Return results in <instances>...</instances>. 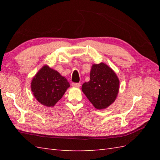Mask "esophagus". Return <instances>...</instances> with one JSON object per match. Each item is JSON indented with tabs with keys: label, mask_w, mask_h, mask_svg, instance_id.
<instances>
[{
	"label": "esophagus",
	"mask_w": 160,
	"mask_h": 160,
	"mask_svg": "<svg viewBox=\"0 0 160 160\" xmlns=\"http://www.w3.org/2000/svg\"><path fill=\"white\" fill-rule=\"evenodd\" d=\"M72 86L73 87H77V88H79L80 87V83H76V82H73L72 83Z\"/></svg>",
	"instance_id": "obj_1"
}]
</instances>
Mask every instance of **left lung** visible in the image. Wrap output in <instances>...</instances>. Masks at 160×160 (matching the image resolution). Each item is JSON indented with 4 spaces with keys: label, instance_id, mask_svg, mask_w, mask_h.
<instances>
[{
    "label": "left lung",
    "instance_id": "left-lung-1",
    "mask_svg": "<svg viewBox=\"0 0 160 160\" xmlns=\"http://www.w3.org/2000/svg\"><path fill=\"white\" fill-rule=\"evenodd\" d=\"M120 81L113 70L103 62L94 64L90 71V80L84 82L82 91L93 107L103 109L114 102L118 96Z\"/></svg>",
    "mask_w": 160,
    "mask_h": 160
}]
</instances>
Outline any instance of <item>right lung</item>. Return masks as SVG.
<instances>
[{
  "mask_svg": "<svg viewBox=\"0 0 160 160\" xmlns=\"http://www.w3.org/2000/svg\"><path fill=\"white\" fill-rule=\"evenodd\" d=\"M70 84L57 71L45 65L33 78L31 89L40 104L52 107L58 102Z\"/></svg>",
  "mask_w": 160,
  "mask_h": 160,
  "instance_id": "right-lung-1",
  "label": "right lung"
}]
</instances>
